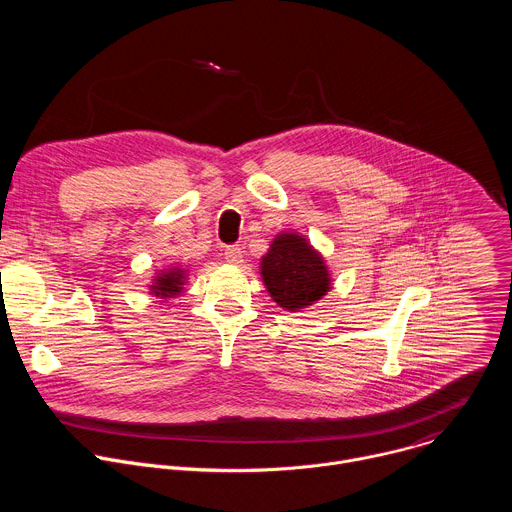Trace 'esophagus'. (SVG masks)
I'll return each mask as SVG.
<instances>
[{
  "label": "esophagus",
  "instance_id": "esophagus-1",
  "mask_svg": "<svg viewBox=\"0 0 512 512\" xmlns=\"http://www.w3.org/2000/svg\"><path fill=\"white\" fill-rule=\"evenodd\" d=\"M225 261L231 265H239L243 261V249L239 245H231L225 249Z\"/></svg>",
  "mask_w": 512,
  "mask_h": 512
}]
</instances>
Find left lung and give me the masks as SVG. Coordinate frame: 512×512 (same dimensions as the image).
I'll use <instances>...</instances> for the list:
<instances>
[{"instance_id": "8db88e82", "label": "left lung", "mask_w": 512, "mask_h": 512, "mask_svg": "<svg viewBox=\"0 0 512 512\" xmlns=\"http://www.w3.org/2000/svg\"><path fill=\"white\" fill-rule=\"evenodd\" d=\"M261 279L279 308L300 312L330 291L324 257L294 231L279 233L261 259Z\"/></svg>"}]
</instances>
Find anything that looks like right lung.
Returning a JSON list of instances; mask_svg holds the SVG:
<instances>
[{
	"label": "right lung",
	"mask_w": 512,
	"mask_h": 512,
	"mask_svg": "<svg viewBox=\"0 0 512 512\" xmlns=\"http://www.w3.org/2000/svg\"><path fill=\"white\" fill-rule=\"evenodd\" d=\"M186 283V269L180 267H172V269H164L162 273H158L154 277V283L150 285L152 294L166 300V298H176L182 294Z\"/></svg>",
	"instance_id": "obj_1"
}]
</instances>
